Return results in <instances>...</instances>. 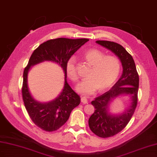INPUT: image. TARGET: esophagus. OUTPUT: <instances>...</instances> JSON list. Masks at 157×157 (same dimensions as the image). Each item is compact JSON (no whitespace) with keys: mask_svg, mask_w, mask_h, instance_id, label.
<instances>
[{"mask_svg":"<svg viewBox=\"0 0 157 157\" xmlns=\"http://www.w3.org/2000/svg\"><path fill=\"white\" fill-rule=\"evenodd\" d=\"M81 102L83 104H87L88 102V101L87 99V98L86 97H82L81 98Z\"/></svg>","mask_w":157,"mask_h":157,"instance_id":"34e87169","label":"esophagus"}]
</instances>
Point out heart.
Returning <instances> with one entry per match:
<instances>
[{
  "instance_id": "heart-1",
  "label": "heart",
  "mask_w": 157,
  "mask_h": 157,
  "mask_svg": "<svg viewBox=\"0 0 157 157\" xmlns=\"http://www.w3.org/2000/svg\"><path fill=\"white\" fill-rule=\"evenodd\" d=\"M83 58L92 67L88 73V78L76 87V90L79 93L90 95L97 89L98 91H104L115 83L121 71V62L118 58L112 55L105 56V52L97 48L88 49L84 53ZM66 71L71 81H78L76 60L74 56L67 61Z\"/></svg>"
}]
</instances>
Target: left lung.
I'll use <instances>...</instances> for the list:
<instances>
[{"mask_svg":"<svg viewBox=\"0 0 157 157\" xmlns=\"http://www.w3.org/2000/svg\"><path fill=\"white\" fill-rule=\"evenodd\" d=\"M96 43L113 52L120 59L123 67L122 76L114 86L91 102L95 109L89 119V126L97 136L106 138L120 132L131 120L137 105L140 79L132 55L122 45L109 41H97ZM120 94L130 96L131 105L123 114L111 115L108 111L110 102Z\"/></svg>","mask_w":157,"mask_h":157,"instance_id":"1","label":"left lung"}]
</instances>
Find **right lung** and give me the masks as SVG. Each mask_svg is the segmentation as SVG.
<instances>
[{
    "mask_svg": "<svg viewBox=\"0 0 157 157\" xmlns=\"http://www.w3.org/2000/svg\"><path fill=\"white\" fill-rule=\"evenodd\" d=\"M88 39L58 38L44 42L31 55L24 71L22 98L31 120L46 132L59 129L68 120L71 112L80 103V97L69 86L66 80V64L70 58ZM44 61L56 62L65 71V86L63 91L52 101L41 104L31 96L27 86V74L31 66Z\"/></svg>",
    "mask_w": 157,
    "mask_h": 157,
    "instance_id": "obj_1",
    "label": "right lung"
}]
</instances>
